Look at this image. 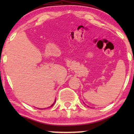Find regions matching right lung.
Returning <instances> with one entry per match:
<instances>
[{
    "instance_id": "right-lung-1",
    "label": "right lung",
    "mask_w": 134,
    "mask_h": 134,
    "mask_svg": "<svg viewBox=\"0 0 134 134\" xmlns=\"http://www.w3.org/2000/svg\"><path fill=\"white\" fill-rule=\"evenodd\" d=\"M55 101H56V100H55V101H54V103H53V104H52V105H51V107H52V106H53V105H54V104H55Z\"/></svg>"
}]
</instances>
